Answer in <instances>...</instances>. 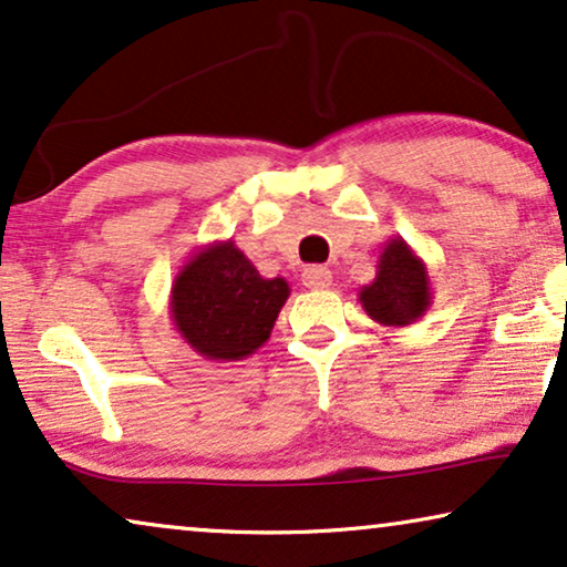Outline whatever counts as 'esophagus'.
<instances>
[{"instance_id":"1","label":"esophagus","mask_w":567,"mask_h":567,"mask_svg":"<svg viewBox=\"0 0 567 567\" xmlns=\"http://www.w3.org/2000/svg\"><path fill=\"white\" fill-rule=\"evenodd\" d=\"M301 281H303V286H307V289H315V291L330 289V286H332V270L324 268V266H309V268H303Z\"/></svg>"}]
</instances>
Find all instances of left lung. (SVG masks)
<instances>
[{
  "mask_svg": "<svg viewBox=\"0 0 567 567\" xmlns=\"http://www.w3.org/2000/svg\"><path fill=\"white\" fill-rule=\"evenodd\" d=\"M365 315L385 327L420 322L432 307L430 270L404 237H391L379 256L375 278L358 291Z\"/></svg>",
  "mask_w": 567,
  "mask_h": 567,
  "instance_id": "8db88e82",
  "label": "left lung"
}]
</instances>
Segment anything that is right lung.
<instances>
[{
  "mask_svg": "<svg viewBox=\"0 0 567 567\" xmlns=\"http://www.w3.org/2000/svg\"><path fill=\"white\" fill-rule=\"evenodd\" d=\"M286 278H264L233 240L192 252L171 286V319L207 360H243L264 348L289 299Z\"/></svg>",
  "mask_w": 567,
  "mask_h": 567,
  "instance_id": "1",
  "label": "right lung"
}]
</instances>
